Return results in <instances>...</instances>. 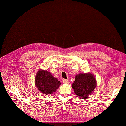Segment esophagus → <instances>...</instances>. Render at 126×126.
Wrapping results in <instances>:
<instances>
[{
  "instance_id": "esophagus-1",
  "label": "esophagus",
  "mask_w": 126,
  "mask_h": 126,
  "mask_svg": "<svg viewBox=\"0 0 126 126\" xmlns=\"http://www.w3.org/2000/svg\"><path fill=\"white\" fill-rule=\"evenodd\" d=\"M63 83H65V84H68V79H63Z\"/></svg>"
}]
</instances>
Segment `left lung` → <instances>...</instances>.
<instances>
[{"label":"left lung","instance_id":"obj_1","mask_svg":"<svg viewBox=\"0 0 126 126\" xmlns=\"http://www.w3.org/2000/svg\"><path fill=\"white\" fill-rule=\"evenodd\" d=\"M96 87V79L93 74L90 72L76 75L72 85L76 96L82 99L88 98Z\"/></svg>","mask_w":126,"mask_h":126}]
</instances>
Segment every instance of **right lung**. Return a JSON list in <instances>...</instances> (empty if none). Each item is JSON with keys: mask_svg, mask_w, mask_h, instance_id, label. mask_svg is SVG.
I'll return each mask as SVG.
<instances>
[{"mask_svg": "<svg viewBox=\"0 0 126 126\" xmlns=\"http://www.w3.org/2000/svg\"><path fill=\"white\" fill-rule=\"evenodd\" d=\"M35 82L37 89L47 96L55 93L61 84L50 72L43 69H39L37 72Z\"/></svg>", "mask_w": 126, "mask_h": 126, "instance_id": "add662e5", "label": "right lung"}]
</instances>
